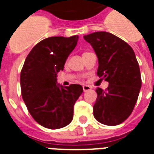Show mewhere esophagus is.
Masks as SVG:
<instances>
[{"instance_id":"esophagus-1","label":"esophagus","mask_w":154,"mask_h":154,"mask_svg":"<svg viewBox=\"0 0 154 154\" xmlns=\"http://www.w3.org/2000/svg\"><path fill=\"white\" fill-rule=\"evenodd\" d=\"M82 88H83L84 91H89L91 89V87L90 86H87V85H84L83 87H82Z\"/></svg>"}]
</instances>
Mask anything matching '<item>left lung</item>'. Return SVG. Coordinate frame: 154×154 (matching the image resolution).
<instances>
[{
  "label": "left lung",
  "mask_w": 154,
  "mask_h": 154,
  "mask_svg": "<svg viewBox=\"0 0 154 154\" xmlns=\"http://www.w3.org/2000/svg\"><path fill=\"white\" fill-rule=\"evenodd\" d=\"M98 58L97 75L109 82L106 91L97 87L93 115L98 122L115 126L132 113L142 85L133 48L121 38L105 31L84 35Z\"/></svg>",
  "instance_id": "8db88e82"
}]
</instances>
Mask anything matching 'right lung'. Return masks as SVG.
<instances>
[{"instance_id": "add662e5", "label": "right lung", "mask_w": 154, "mask_h": 154, "mask_svg": "<svg viewBox=\"0 0 154 154\" xmlns=\"http://www.w3.org/2000/svg\"><path fill=\"white\" fill-rule=\"evenodd\" d=\"M78 38H44L29 52L20 72L22 98L29 112L48 129H60L70 124L74 104L83 91L81 85L63 87L57 82V73L63 70Z\"/></svg>"}]
</instances>
